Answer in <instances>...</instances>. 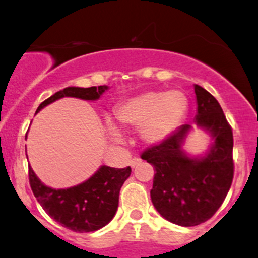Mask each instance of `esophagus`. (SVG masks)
Listing matches in <instances>:
<instances>
[{
  "label": "esophagus",
  "instance_id": "obj_1",
  "mask_svg": "<svg viewBox=\"0 0 258 258\" xmlns=\"http://www.w3.org/2000/svg\"><path fill=\"white\" fill-rule=\"evenodd\" d=\"M140 161H141V159H140V157H134V159H132L131 161H130V164H131L132 167H135L137 164H139Z\"/></svg>",
  "mask_w": 258,
  "mask_h": 258
}]
</instances>
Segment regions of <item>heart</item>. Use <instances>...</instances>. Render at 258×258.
I'll use <instances>...</instances> for the list:
<instances>
[{
    "instance_id": "1",
    "label": "heart",
    "mask_w": 258,
    "mask_h": 258,
    "mask_svg": "<svg viewBox=\"0 0 258 258\" xmlns=\"http://www.w3.org/2000/svg\"><path fill=\"white\" fill-rule=\"evenodd\" d=\"M189 102L179 91H147L127 99L114 111L123 127H141V136L159 144L176 131L186 117Z\"/></svg>"
}]
</instances>
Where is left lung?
Listing matches in <instances>:
<instances>
[{"instance_id": "1", "label": "left lung", "mask_w": 258, "mask_h": 258, "mask_svg": "<svg viewBox=\"0 0 258 258\" xmlns=\"http://www.w3.org/2000/svg\"><path fill=\"white\" fill-rule=\"evenodd\" d=\"M198 114L196 123L212 134L214 144L202 159L181 150L190 126L185 124L160 144L141 152L155 169L150 191L156 211L171 223L192 227L214 216L226 199L234 174L233 132L218 101L201 86H194Z\"/></svg>"}]
</instances>
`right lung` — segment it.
Segmentation results:
<instances>
[{
    "instance_id": "add662e5",
    "label": "right lung",
    "mask_w": 258,
    "mask_h": 258,
    "mask_svg": "<svg viewBox=\"0 0 258 258\" xmlns=\"http://www.w3.org/2000/svg\"><path fill=\"white\" fill-rule=\"evenodd\" d=\"M107 88V86L98 88L68 87L45 99L36 112L62 97L96 101ZM130 175V166L126 169L102 166L87 181L68 189L56 190L42 184L29 166L30 186L42 209L62 227L78 233L94 232L112 221L118 208L119 190Z\"/></svg>"
}]
</instances>
